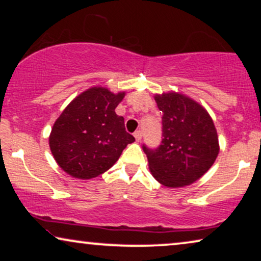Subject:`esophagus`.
Masks as SVG:
<instances>
[{"instance_id": "esophagus-1", "label": "esophagus", "mask_w": 261, "mask_h": 261, "mask_svg": "<svg viewBox=\"0 0 261 261\" xmlns=\"http://www.w3.org/2000/svg\"><path fill=\"white\" fill-rule=\"evenodd\" d=\"M134 138H135V140H137L138 142L140 141L141 138H142V133H141V132H140V130L135 132V133H134Z\"/></svg>"}]
</instances>
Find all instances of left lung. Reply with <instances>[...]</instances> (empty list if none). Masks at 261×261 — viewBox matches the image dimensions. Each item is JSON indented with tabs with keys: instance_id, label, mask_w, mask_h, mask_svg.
I'll return each instance as SVG.
<instances>
[{
	"instance_id": "1",
	"label": "left lung",
	"mask_w": 261,
	"mask_h": 261,
	"mask_svg": "<svg viewBox=\"0 0 261 261\" xmlns=\"http://www.w3.org/2000/svg\"><path fill=\"white\" fill-rule=\"evenodd\" d=\"M154 99L163 112V140L155 149L142 146L149 171L167 188L195 183L213 166L220 151L212 117L183 94L166 92Z\"/></svg>"
}]
</instances>
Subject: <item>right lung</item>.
<instances>
[{"mask_svg": "<svg viewBox=\"0 0 261 261\" xmlns=\"http://www.w3.org/2000/svg\"><path fill=\"white\" fill-rule=\"evenodd\" d=\"M124 92L113 94L94 87L78 95L53 124L49 148L56 162L71 177L90 179L109 170L128 144L124 119L115 108Z\"/></svg>", "mask_w": 261, "mask_h": 261, "instance_id": "1", "label": "right lung"}]
</instances>
